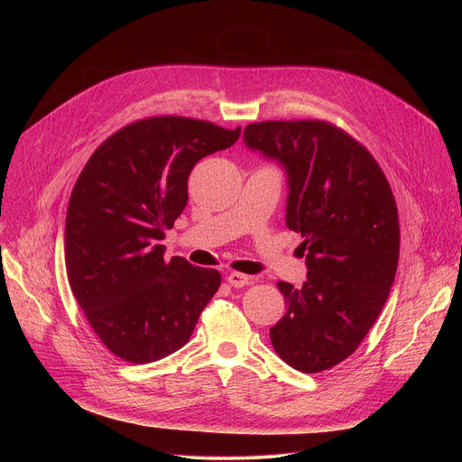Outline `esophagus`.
Masks as SVG:
<instances>
[{"label": "esophagus", "instance_id": "34e87169", "mask_svg": "<svg viewBox=\"0 0 462 462\" xmlns=\"http://www.w3.org/2000/svg\"><path fill=\"white\" fill-rule=\"evenodd\" d=\"M228 283H230L232 287H236V289H241V287H245V285L250 283V276H246V274H243V273H230V274H228Z\"/></svg>", "mask_w": 462, "mask_h": 462}]
</instances>
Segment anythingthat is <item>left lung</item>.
<instances>
[{
	"mask_svg": "<svg viewBox=\"0 0 462 462\" xmlns=\"http://www.w3.org/2000/svg\"><path fill=\"white\" fill-rule=\"evenodd\" d=\"M243 139L285 166L287 226L301 234L307 252L303 287L278 283L287 312L271 342L301 373L331 369L358 349L397 273L401 226L391 186L367 148L327 120L255 122Z\"/></svg>",
	"mask_w": 462,
	"mask_h": 462,
	"instance_id": "1",
	"label": "left lung"
}]
</instances>
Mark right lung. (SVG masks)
<instances>
[{"label": "right lung", "instance_id": "obj_1", "mask_svg": "<svg viewBox=\"0 0 462 462\" xmlns=\"http://www.w3.org/2000/svg\"><path fill=\"white\" fill-rule=\"evenodd\" d=\"M241 127L150 116L120 127L89 157L65 217V267L95 335L118 358L150 364L180 349L221 285L216 269L164 259V230L188 203V177L230 148Z\"/></svg>", "mask_w": 462, "mask_h": 462}]
</instances>
